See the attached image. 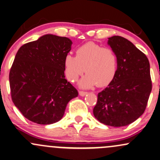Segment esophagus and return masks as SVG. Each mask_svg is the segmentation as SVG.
<instances>
[{
    "mask_svg": "<svg viewBox=\"0 0 160 160\" xmlns=\"http://www.w3.org/2000/svg\"><path fill=\"white\" fill-rule=\"evenodd\" d=\"M86 94H87V92H83V91H80V92H79V95H80V96H82V97L85 96Z\"/></svg>",
    "mask_w": 160,
    "mask_h": 160,
    "instance_id": "34e87169",
    "label": "esophagus"
}]
</instances>
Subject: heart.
Wrapping results in <instances>:
<instances>
[{"label":"heart","mask_w":160,"mask_h":160,"mask_svg":"<svg viewBox=\"0 0 160 160\" xmlns=\"http://www.w3.org/2000/svg\"><path fill=\"white\" fill-rule=\"evenodd\" d=\"M116 54L112 50L88 42L76 51V57L67 54L64 59L66 78L74 82L84 72L87 74L80 80V85L90 88L95 85L103 87L109 85L117 72Z\"/></svg>","instance_id":"heart-1"}]
</instances>
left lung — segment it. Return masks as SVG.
Masks as SVG:
<instances>
[{
    "instance_id": "1",
    "label": "left lung",
    "mask_w": 160,
    "mask_h": 160,
    "mask_svg": "<svg viewBox=\"0 0 160 160\" xmlns=\"http://www.w3.org/2000/svg\"><path fill=\"white\" fill-rule=\"evenodd\" d=\"M118 60L114 79L99 92L93 114L100 122L124 127L143 114L152 89L150 63L144 53L124 37L109 38Z\"/></svg>"
}]
</instances>
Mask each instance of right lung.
<instances>
[{"label": "right lung", "instance_id": "obj_1", "mask_svg": "<svg viewBox=\"0 0 160 160\" xmlns=\"http://www.w3.org/2000/svg\"><path fill=\"white\" fill-rule=\"evenodd\" d=\"M67 37L47 34L18 49L9 72L11 97L26 118L51 124L62 118L78 90L65 78V57L72 49Z\"/></svg>", "mask_w": 160, "mask_h": 160}]
</instances>
